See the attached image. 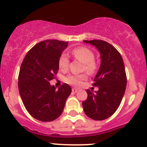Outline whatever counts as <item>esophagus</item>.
Wrapping results in <instances>:
<instances>
[{
  "label": "esophagus",
  "instance_id": "esophagus-1",
  "mask_svg": "<svg viewBox=\"0 0 147 147\" xmlns=\"http://www.w3.org/2000/svg\"><path fill=\"white\" fill-rule=\"evenodd\" d=\"M72 92H73V93H76L77 92H78V88H73L72 89Z\"/></svg>",
  "mask_w": 147,
  "mask_h": 147
}]
</instances>
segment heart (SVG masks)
Returning <instances> with one entry per match:
<instances>
[{
  "instance_id": "b5f03b06",
  "label": "heart",
  "mask_w": 147,
  "mask_h": 147,
  "mask_svg": "<svg viewBox=\"0 0 147 147\" xmlns=\"http://www.w3.org/2000/svg\"><path fill=\"white\" fill-rule=\"evenodd\" d=\"M71 53L76 60L82 62L83 64V70L86 71L90 75H93L97 69V64L95 61V55L92 50L86 47H77L74 48ZM68 57L65 54H61L59 59V67L61 71H67L69 67ZM86 74L81 75H69L64 78V81L69 85L79 86L83 81L86 80Z\"/></svg>"
}]
</instances>
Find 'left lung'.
I'll use <instances>...</instances> for the list:
<instances>
[{
  "label": "left lung",
  "instance_id": "left-lung-1",
  "mask_svg": "<svg viewBox=\"0 0 147 147\" xmlns=\"http://www.w3.org/2000/svg\"><path fill=\"white\" fill-rule=\"evenodd\" d=\"M95 46L100 53L101 64L94 78V86L99 88L94 93L86 90L87 99L83 102V111L94 120L109 118L120 105L127 86V75L121 54L103 40H84Z\"/></svg>",
  "mask_w": 147,
  "mask_h": 147
}]
</instances>
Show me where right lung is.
Listing matches in <instances>:
<instances>
[{"mask_svg": "<svg viewBox=\"0 0 147 147\" xmlns=\"http://www.w3.org/2000/svg\"><path fill=\"white\" fill-rule=\"evenodd\" d=\"M67 46L68 42L64 41H42L27 53L22 61L18 88L25 108L36 119L53 121L64 111L72 88L64 83L56 89L50 81L59 71V59Z\"/></svg>", "mask_w": 147, "mask_h": 147, "instance_id": "1", "label": "right lung"}]
</instances>
